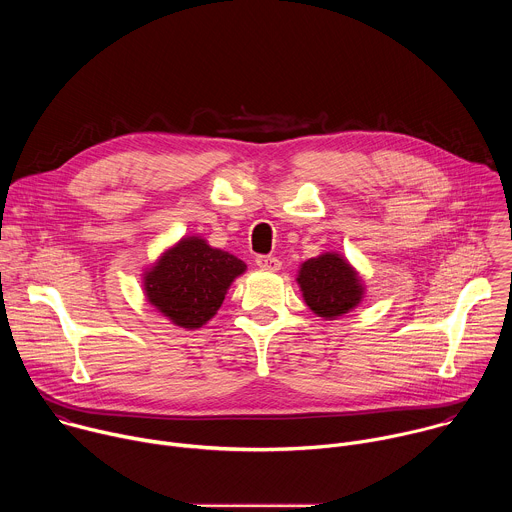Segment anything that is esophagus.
<instances>
[{
	"label": "esophagus",
	"instance_id": "1",
	"mask_svg": "<svg viewBox=\"0 0 512 512\" xmlns=\"http://www.w3.org/2000/svg\"><path fill=\"white\" fill-rule=\"evenodd\" d=\"M255 263H257V267H261L263 271H277V269L281 267L279 259L273 257V255H257V257H255Z\"/></svg>",
	"mask_w": 512,
	"mask_h": 512
}]
</instances>
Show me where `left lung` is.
<instances>
[{"label":"left lung","mask_w":512,"mask_h":512,"mask_svg":"<svg viewBox=\"0 0 512 512\" xmlns=\"http://www.w3.org/2000/svg\"><path fill=\"white\" fill-rule=\"evenodd\" d=\"M298 283L310 310L326 320L350 312L362 298L356 271L336 253L308 259L300 269Z\"/></svg>","instance_id":"1"}]
</instances>
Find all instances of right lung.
I'll use <instances>...</instances> for the list:
<instances>
[{"label":"right lung","instance_id":"1","mask_svg":"<svg viewBox=\"0 0 512 512\" xmlns=\"http://www.w3.org/2000/svg\"><path fill=\"white\" fill-rule=\"evenodd\" d=\"M247 265L198 237L182 239L145 273V296L182 328H200L221 308L229 285Z\"/></svg>","mask_w":512,"mask_h":512}]
</instances>
